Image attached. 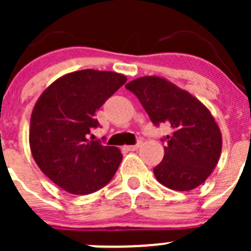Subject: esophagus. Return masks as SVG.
Segmentation results:
<instances>
[{"mask_svg": "<svg viewBox=\"0 0 251 251\" xmlns=\"http://www.w3.org/2000/svg\"><path fill=\"white\" fill-rule=\"evenodd\" d=\"M141 144H142V142H138L137 144H135V146H126L125 148L127 149V151H137L138 148H140L141 147Z\"/></svg>", "mask_w": 251, "mask_h": 251, "instance_id": "1", "label": "esophagus"}]
</instances>
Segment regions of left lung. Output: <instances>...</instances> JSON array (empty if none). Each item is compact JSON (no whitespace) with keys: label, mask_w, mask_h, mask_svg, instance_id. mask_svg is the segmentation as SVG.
I'll list each match as a JSON object with an SVG mask.
<instances>
[{"label":"left lung","mask_w":251,"mask_h":251,"mask_svg":"<svg viewBox=\"0 0 251 251\" xmlns=\"http://www.w3.org/2000/svg\"><path fill=\"white\" fill-rule=\"evenodd\" d=\"M125 87L137 96L154 125L171 127L163 160L154 168L156 179L178 192L203 184L222 149L221 131L210 110L189 92L155 75L135 78Z\"/></svg>","instance_id":"left-lung-1"}]
</instances>
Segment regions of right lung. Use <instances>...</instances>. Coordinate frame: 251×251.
<instances>
[{
	"instance_id": "add662e5",
	"label": "right lung",
	"mask_w": 251,
	"mask_h": 251,
	"mask_svg": "<svg viewBox=\"0 0 251 251\" xmlns=\"http://www.w3.org/2000/svg\"><path fill=\"white\" fill-rule=\"evenodd\" d=\"M127 77L85 69L65 74L41 93L30 119L34 160L48 178L72 194H90L113 178L123 160L118 147L88 141L96 111Z\"/></svg>"
}]
</instances>
